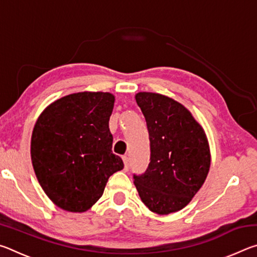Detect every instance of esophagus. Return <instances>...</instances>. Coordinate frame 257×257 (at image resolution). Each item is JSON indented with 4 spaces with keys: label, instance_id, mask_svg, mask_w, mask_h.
<instances>
[{
    "label": "esophagus",
    "instance_id": "esophagus-1",
    "mask_svg": "<svg viewBox=\"0 0 257 257\" xmlns=\"http://www.w3.org/2000/svg\"><path fill=\"white\" fill-rule=\"evenodd\" d=\"M122 160H123V163H124V170L128 171L129 170V158L127 155L122 156Z\"/></svg>",
    "mask_w": 257,
    "mask_h": 257
}]
</instances>
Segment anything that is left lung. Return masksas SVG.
Instances as JSON below:
<instances>
[{
	"label": "left lung",
	"instance_id": "8db88e82",
	"mask_svg": "<svg viewBox=\"0 0 257 257\" xmlns=\"http://www.w3.org/2000/svg\"><path fill=\"white\" fill-rule=\"evenodd\" d=\"M135 97L145 116L151 146L146 171L134 175L139 197L160 215L180 211L203 186L210 170L205 132L175 99L147 92Z\"/></svg>",
	"mask_w": 257,
	"mask_h": 257
}]
</instances>
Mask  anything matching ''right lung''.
<instances>
[{
    "instance_id": "obj_1",
    "label": "right lung",
    "mask_w": 257,
    "mask_h": 257,
    "mask_svg": "<svg viewBox=\"0 0 257 257\" xmlns=\"http://www.w3.org/2000/svg\"><path fill=\"white\" fill-rule=\"evenodd\" d=\"M113 105L110 93H75L50 104L36 121L30 144L35 175L64 211L89 210L108 178L123 169L120 156L112 153Z\"/></svg>"
}]
</instances>
